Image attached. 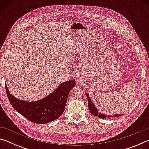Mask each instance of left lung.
I'll use <instances>...</instances> for the list:
<instances>
[{
  "mask_svg": "<svg viewBox=\"0 0 149 149\" xmlns=\"http://www.w3.org/2000/svg\"><path fill=\"white\" fill-rule=\"evenodd\" d=\"M87 99H88V107H89L91 113L93 116H98L100 118H103V119L107 117V116H106L105 114H101V113H99V112H98L97 109L95 107V105L93 104V103L92 102L91 100L90 97H89V95L87 94ZM120 116V114H116V115H114V117H119ZM108 117L109 118L110 116H108Z\"/></svg>",
  "mask_w": 149,
  "mask_h": 149,
  "instance_id": "1",
  "label": "left lung"
}]
</instances>
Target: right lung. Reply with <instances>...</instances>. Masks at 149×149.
<instances>
[{"instance_id": "1", "label": "right lung", "mask_w": 149, "mask_h": 149, "mask_svg": "<svg viewBox=\"0 0 149 149\" xmlns=\"http://www.w3.org/2000/svg\"><path fill=\"white\" fill-rule=\"evenodd\" d=\"M75 85V80L63 82L50 95L35 102H26L14 97L5 85L7 97L15 110L35 123H46L58 118L64 112L69 93Z\"/></svg>"}]
</instances>
